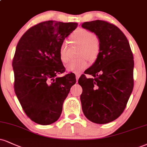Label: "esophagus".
I'll use <instances>...</instances> for the list:
<instances>
[{"mask_svg": "<svg viewBox=\"0 0 147 147\" xmlns=\"http://www.w3.org/2000/svg\"><path fill=\"white\" fill-rule=\"evenodd\" d=\"M80 76H81L80 74H79V73L76 74V80H77V82H78L79 78V77H80Z\"/></svg>", "mask_w": 147, "mask_h": 147, "instance_id": "esophagus-1", "label": "esophagus"}]
</instances>
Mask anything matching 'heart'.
<instances>
[{
	"instance_id": "b5f03b06",
	"label": "heart",
	"mask_w": 147,
	"mask_h": 147,
	"mask_svg": "<svg viewBox=\"0 0 147 147\" xmlns=\"http://www.w3.org/2000/svg\"><path fill=\"white\" fill-rule=\"evenodd\" d=\"M72 43L81 47L79 51L80 59L70 61L66 68L70 72H79L89 66L88 59L92 62L97 59L100 50V42L91 31L85 29L75 30L70 35ZM59 57L63 63L68 62L70 59V47L66 42L61 43L59 47Z\"/></svg>"
}]
</instances>
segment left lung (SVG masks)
<instances>
[{
	"label": "left lung",
	"instance_id": "obj_1",
	"mask_svg": "<svg viewBox=\"0 0 147 147\" xmlns=\"http://www.w3.org/2000/svg\"><path fill=\"white\" fill-rule=\"evenodd\" d=\"M84 29L95 33L100 42L98 57L78 83L83 112L97 124L114 121L123 112L134 88V56L128 40L116 26L103 20L86 22Z\"/></svg>",
	"mask_w": 147,
	"mask_h": 147
}]
</instances>
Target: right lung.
Wrapping results in <instances>:
<instances>
[{"mask_svg":"<svg viewBox=\"0 0 147 147\" xmlns=\"http://www.w3.org/2000/svg\"><path fill=\"white\" fill-rule=\"evenodd\" d=\"M77 26L75 22L46 21L30 28L18 43L12 62L14 90L26 116L35 123L48 125L57 121L75 84L72 72L57 75L65 71L60 45Z\"/></svg>","mask_w":147,"mask_h":147,"instance_id":"obj_1","label":"right lung"}]
</instances>
